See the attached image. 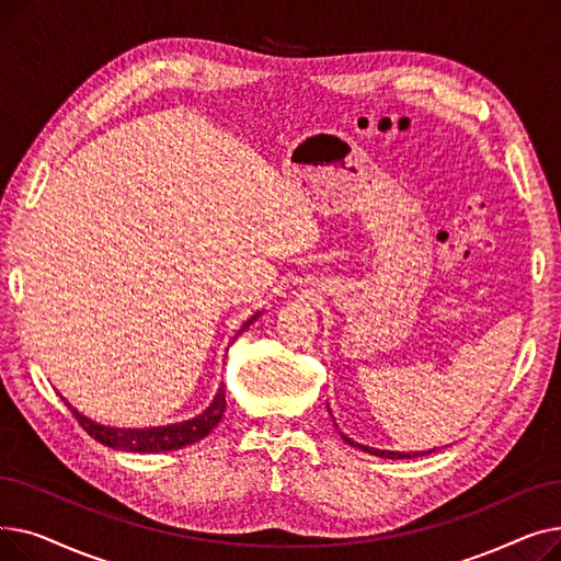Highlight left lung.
Segmentation results:
<instances>
[{
	"label": "left lung",
	"instance_id": "8db88e82",
	"mask_svg": "<svg viewBox=\"0 0 561 561\" xmlns=\"http://www.w3.org/2000/svg\"><path fill=\"white\" fill-rule=\"evenodd\" d=\"M328 409H330V404H328ZM330 416H332V411H330ZM336 425V423H334ZM341 438L345 440L347 446H352V448H359V450H364V453H368V455H375V457H385V459H411V457H423V455H430L432 450H421V453H396V450H377V448H370V446H362V444H357V440H352L350 436H345L343 432H341Z\"/></svg>",
	"mask_w": 561,
	"mask_h": 561
}]
</instances>
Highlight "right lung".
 Wrapping results in <instances>:
<instances>
[{"mask_svg": "<svg viewBox=\"0 0 561 561\" xmlns=\"http://www.w3.org/2000/svg\"><path fill=\"white\" fill-rule=\"evenodd\" d=\"M261 313L263 311H256L250 320H245L243 328L236 332V336L243 334ZM64 402L70 407L72 416L79 421V425L95 440H100L102 446L113 448V450H125V453H170V450L193 446L220 423V419L225 414V404H227L225 389L220 385L211 404L206 407L195 419H188L182 423H170V425H157V427H111V425H102V423H95L88 416H83L81 411H77L66 398H64Z\"/></svg>", "mask_w": 561, "mask_h": 561, "instance_id": "obj_1", "label": "right lung"}]
</instances>
